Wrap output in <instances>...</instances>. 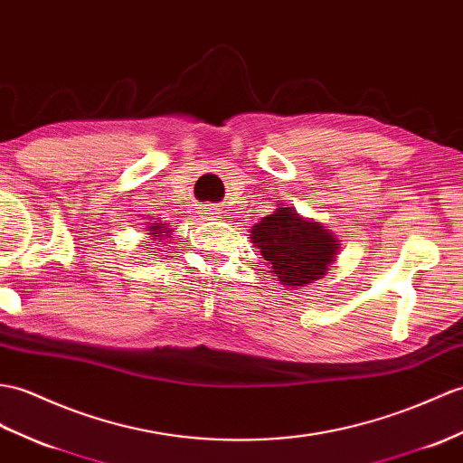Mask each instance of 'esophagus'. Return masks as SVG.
Segmentation results:
<instances>
[{
	"label": "esophagus",
	"mask_w": 463,
	"mask_h": 463,
	"mask_svg": "<svg viewBox=\"0 0 463 463\" xmlns=\"http://www.w3.org/2000/svg\"><path fill=\"white\" fill-rule=\"evenodd\" d=\"M211 211H214V209H209V213H211Z\"/></svg>",
	"instance_id": "34e87169"
}]
</instances>
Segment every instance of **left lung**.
I'll list each match as a JSON object with an SVG mask.
<instances>
[{
    "instance_id": "1",
    "label": "left lung",
    "mask_w": 463,
    "mask_h": 463,
    "mask_svg": "<svg viewBox=\"0 0 463 463\" xmlns=\"http://www.w3.org/2000/svg\"><path fill=\"white\" fill-rule=\"evenodd\" d=\"M250 242L270 264L278 284L304 288L321 280L341 250L337 236L292 207H278L250 229Z\"/></svg>"
}]
</instances>
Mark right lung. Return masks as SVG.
I'll list each match as a JSON object with an SVG mask.
<instances>
[{"label":"right lung","instance_id":"add662e5","mask_svg":"<svg viewBox=\"0 0 463 463\" xmlns=\"http://www.w3.org/2000/svg\"><path fill=\"white\" fill-rule=\"evenodd\" d=\"M147 231H149L147 234L152 236V241H156V244H164L165 239H174V236H171V234H174V231L167 229L165 222H149Z\"/></svg>","mask_w":463,"mask_h":463}]
</instances>
